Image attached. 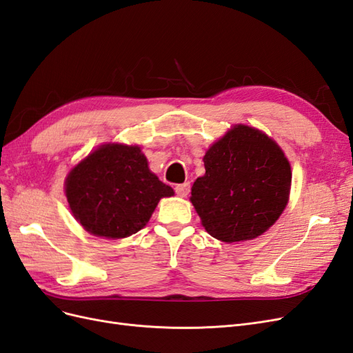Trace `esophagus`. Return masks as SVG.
Wrapping results in <instances>:
<instances>
[{
  "label": "esophagus",
  "mask_w": 353,
  "mask_h": 353,
  "mask_svg": "<svg viewBox=\"0 0 353 353\" xmlns=\"http://www.w3.org/2000/svg\"><path fill=\"white\" fill-rule=\"evenodd\" d=\"M189 189H190V185L189 183H183V185H176L174 190L179 196L181 198H186L188 193H189Z\"/></svg>",
  "instance_id": "1"
}]
</instances>
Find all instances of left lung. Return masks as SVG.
<instances>
[{
	"instance_id": "obj_1",
	"label": "left lung",
	"mask_w": 353,
	"mask_h": 353,
	"mask_svg": "<svg viewBox=\"0 0 353 353\" xmlns=\"http://www.w3.org/2000/svg\"><path fill=\"white\" fill-rule=\"evenodd\" d=\"M205 174L190 202L215 239L233 243L267 232L288 205L290 164L281 148L258 129L236 124L203 157Z\"/></svg>"
}]
</instances>
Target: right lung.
<instances>
[{"label": "right lung", "instance_id": "1", "mask_svg": "<svg viewBox=\"0 0 353 353\" xmlns=\"http://www.w3.org/2000/svg\"><path fill=\"white\" fill-rule=\"evenodd\" d=\"M174 190L151 173L139 146L101 145L72 168L65 196L74 219L99 237L123 239L150 221L161 198Z\"/></svg>", "mask_w": 353, "mask_h": 353}]
</instances>
